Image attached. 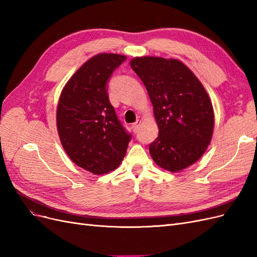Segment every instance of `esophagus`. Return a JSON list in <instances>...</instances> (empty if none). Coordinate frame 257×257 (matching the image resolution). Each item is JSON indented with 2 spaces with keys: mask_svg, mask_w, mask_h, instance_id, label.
I'll list each match as a JSON object with an SVG mask.
<instances>
[{
  "mask_svg": "<svg viewBox=\"0 0 257 257\" xmlns=\"http://www.w3.org/2000/svg\"><path fill=\"white\" fill-rule=\"evenodd\" d=\"M141 123H142L141 120H137L135 123H133V125H132V127H133L134 133H137V132L139 131V126H141Z\"/></svg>",
  "mask_w": 257,
  "mask_h": 257,
  "instance_id": "esophagus-1",
  "label": "esophagus"
}]
</instances>
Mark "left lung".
I'll return each mask as SVG.
<instances>
[{
	"mask_svg": "<svg viewBox=\"0 0 257 257\" xmlns=\"http://www.w3.org/2000/svg\"><path fill=\"white\" fill-rule=\"evenodd\" d=\"M130 64L147 88L159 126L149 146L153 161L173 173L194 164L213 133V108L203 84L175 59L142 57Z\"/></svg>",
	"mask_w": 257,
	"mask_h": 257,
	"instance_id": "left-lung-1",
	"label": "left lung"
}]
</instances>
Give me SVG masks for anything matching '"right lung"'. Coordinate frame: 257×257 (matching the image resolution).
Masks as SVG:
<instances>
[{
    "mask_svg": "<svg viewBox=\"0 0 257 257\" xmlns=\"http://www.w3.org/2000/svg\"><path fill=\"white\" fill-rule=\"evenodd\" d=\"M125 60L115 53L91 58L65 84L58 104L62 146L76 165L95 175L118 167L132 138L108 96V80Z\"/></svg>",
    "mask_w": 257,
    "mask_h": 257,
    "instance_id": "obj_1",
    "label": "right lung"
}]
</instances>
